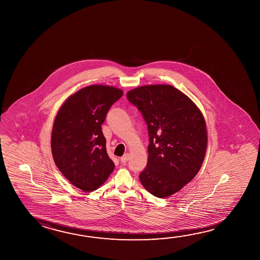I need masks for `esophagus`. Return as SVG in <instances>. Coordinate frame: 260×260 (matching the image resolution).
Here are the masks:
<instances>
[{
	"instance_id": "esophagus-1",
	"label": "esophagus",
	"mask_w": 260,
	"mask_h": 260,
	"mask_svg": "<svg viewBox=\"0 0 260 260\" xmlns=\"http://www.w3.org/2000/svg\"><path fill=\"white\" fill-rule=\"evenodd\" d=\"M128 158H129V155H128V153H125V154L120 158V161H121V164H126V162L128 160Z\"/></svg>"
}]
</instances>
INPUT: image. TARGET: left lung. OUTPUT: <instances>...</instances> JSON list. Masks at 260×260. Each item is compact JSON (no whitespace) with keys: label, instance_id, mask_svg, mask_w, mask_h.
I'll return each mask as SVG.
<instances>
[{"label":"left lung","instance_id":"8db88e82","mask_svg":"<svg viewBox=\"0 0 260 260\" xmlns=\"http://www.w3.org/2000/svg\"><path fill=\"white\" fill-rule=\"evenodd\" d=\"M145 120L149 141L141 184L164 198L191 181L205 159L207 132L204 116L192 101L170 85H150L127 93Z\"/></svg>","mask_w":260,"mask_h":260}]
</instances>
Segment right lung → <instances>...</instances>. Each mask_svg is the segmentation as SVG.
I'll use <instances>...</instances> for the list:
<instances>
[{
	"label": "right lung",
	"mask_w": 260,
	"mask_h": 260,
	"mask_svg": "<svg viewBox=\"0 0 260 260\" xmlns=\"http://www.w3.org/2000/svg\"><path fill=\"white\" fill-rule=\"evenodd\" d=\"M122 95L117 87L88 86L69 96L55 117L51 136L53 158L64 177L82 191H95L114 170L101 125Z\"/></svg>",
	"instance_id": "add662e5"
}]
</instances>
